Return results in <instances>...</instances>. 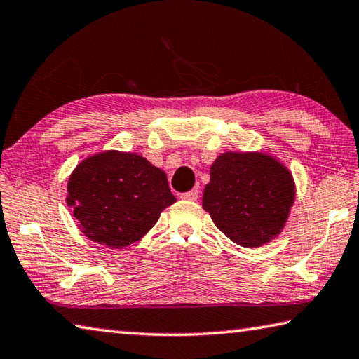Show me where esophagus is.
I'll use <instances>...</instances> for the list:
<instances>
[{
	"instance_id": "34e87169",
	"label": "esophagus",
	"mask_w": 359,
	"mask_h": 359,
	"mask_svg": "<svg viewBox=\"0 0 359 359\" xmlns=\"http://www.w3.org/2000/svg\"><path fill=\"white\" fill-rule=\"evenodd\" d=\"M180 198H182V199H185V201H198V198H199V191H198V188H193V190H190V191L182 193V194H180Z\"/></svg>"
}]
</instances>
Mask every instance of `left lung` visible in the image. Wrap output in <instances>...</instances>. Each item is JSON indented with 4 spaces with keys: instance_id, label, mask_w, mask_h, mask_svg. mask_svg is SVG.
Listing matches in <instances>:
<instances>
[{
    "instance_id": "1",
    "label": "left lung",
    "mask_w": 359,
    "mask_h": 359,
    "mask_svg": "<svg viewBox=\"0 0 359 359\" xmlns=\"http://www.w3.org/2000/svg\"><path fill=\"white\" fill-rule=\"evenodd\" d=\"M294 198L293 174L274 154L224 151L210 166L203 209L228 239L255 248L282 233Z\"/></svg>"
}]
</instances>
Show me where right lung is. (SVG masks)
I'll list each match as a JSON object with an SVG mask.
<instances>
[{
  "mask_svg": "<svg viewBox=\"0 0 359 359\" xmlns=\"http://www.w3.org/2000/svg\"><path fill=\"white\" fill-rule=\"evenodd\" d=\"M174 203L165 171L133 151L90 155L68 179L66 204L77 228L90 241L111 248L141 241Z\"/></svg>",
  "mask_w": 359,
  "mask_h": 359,
  "instance_id": "obj_1",
  "label": "right lung"
}]
</instances>
